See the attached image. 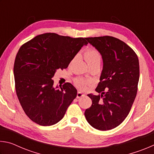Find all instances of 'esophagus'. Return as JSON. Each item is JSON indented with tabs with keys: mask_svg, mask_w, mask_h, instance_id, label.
<instances>
[{
	"mask_svg": "<svg viewBox=\"0 0 154 154\" xmlns=\"http://www.w3.org/2000/svg\"><path fill=\"white\" fill-rule=\"evenodd\" d=\"M84 96L85 95L83 94L82 92H78L77 94V98H82V97H83V96Z\"/></svg>",
	"mask_w": 154,
	"mask_h": 154,
	"instance_id": "1",
	"label": "esophagus"
}]
</instances>
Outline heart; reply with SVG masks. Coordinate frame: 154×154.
I'll list each match as a JSON object with an SVG mask.
<instances>
[{
	"instance_id": "obj_1",
	"label": "heart",
	"mask_w": 154,
	"mask_h": 154,
	"mask_svg": "<svg viewBox=\"0 0 154 154\" xmlns=\"http://www.w3.org/2000/svg\"><path fill=\"white\" fill-rule=\"evenodd\" d=\"M84 58L88 64L92 65L97 63H100L101 56L99 52L95 49H88L84 53ZM90 82L89 80L78 78L75 81V84L81 90H85Z\"/></svg>"
}]
</instances>
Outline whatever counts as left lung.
<instances>
[{"instance_id":"8db88e82","label":"left lung","mask_w":154,"mask_h":154,"mask_svg":"<svg viewBox=\"0 0 154 154\" xmlns=\"http://www.w3.org/2000/svg\"><path fill=\"white\" fill-rule=\"evenodd\" d=\"M85 39L99 51L103 61L100 82L96 88L101 94H88L92 104L85 111V118L96 129L111 130L126 119L136 98L139 59L133 49L113 36Z\"/></svg>"}]
</instances>
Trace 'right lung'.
Wrapping results in <instances>:
<instances>
[{
    "label": "right lung",
    "mask_w": 154,
    "mask_h": 154,
    "mask_svg": "<svg viewBox=\"0 0 154 154\" xmlns=\"http://www.w3.org/2000/svg\"><path fill=\"white\" fill-rule=\"evenodd\" d=\"M87 44L85 38L45 33L21 46L14 67L15 90L23 110L32 122L48 126L63 118L77 91L70 83L54 88L51 78L57 70L66 69Z\"/></svg>",
    "instance_id": "1"
}]
</instances>
